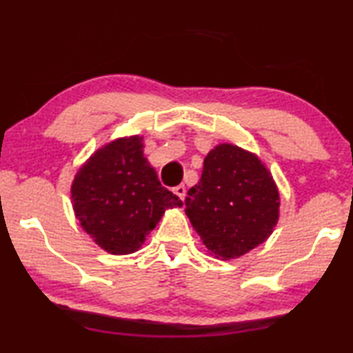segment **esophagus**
Wrapping results in <instances>:
<instances>
[{
  "mask_svg": "<svg viewBox=\"0 0 353 353\" xmlns=\"http://www.w3.org/2000/svg\"><path fill=\"white\" fill-rule=\"evenodd\" d=\"M173 192H175V194L180 197L181 201H185V196H186V188H185V185H178L176 188H173Z\"/></svg>",
  "mask_w": 353,
  "mask_h": 353,
  "instance_id": "1",
  "label": "esophagus"
}]
</instances>
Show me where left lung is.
I'll return each mask as SVG.
<instances>
[{
  "label": "left lung",
  "mask_w": 353,
  "mask_h": 353,
  "mask_svg": "<svg viewBox=\"0 0 353 353\" xmlns=\"http://www.w3.org/2000/svg\"><path fill=\"white\" fill-rule=\"evenodd\" d=\"M186 215L216 259H238L267 241L279 216V192L255 154L219 144L188 191Z\"/></svg>",
  "instance_id": "8db88e82"
}]
</instances>
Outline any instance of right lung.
<instances>
[{"label": "right lung", "mask_w": 353, "mask_h": 353, "mask_svg": "<svg viewBox=\"0 0 353 353\" xmlns=\"http://www.w3.org/2000/svg\"><path fill=\"white\" fill-rule=\"evenodd\" d=\"M70 192L81 228L114 255L138 250L165 209L183 205L149 165L141 137L98 149L77 172Z\"/></svg>", "instance_id": "right-lung-1"}]
</instances>
